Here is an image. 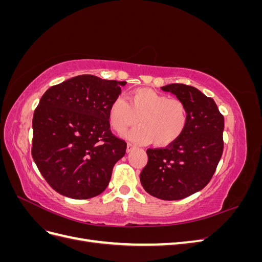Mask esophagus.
<instances>
[{
    "label": "esophagus",
    "mask_w": 262,
    "mask_h": 262,
    "mask_svg": "<svg viewBox=\"0 0 262 262\" xmlns=\"http://www.w3.org/2000/svg\"><path fill=\"white\" fill-rule=\"evenodd\" d=\"M136 148V146H134L133 144H131V143H128L126 144V153H130V152H132V150Z\"/></svg>",
    "instance_id": "34e87169"
}]
</instances>
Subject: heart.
<instances>
[{
	"mask_svg": "<svg viewBox=\"0 0 262 262\" xmlns=\"http://www.w3.org/2000/svg\"><path fill=\"white\" fill-rule=\"evenodd\" d=\"M124 98H116L109 107V122L118 133L136 125L126 139L141 144L153 142L156 146H167L177 141L188 124V109L179 99L150 89L133 91Z\"/></svg>",
	"mask_w": 262,
	"mask_h": 262,
	"instance_id": "b5f03b06",
	"label": "heart"
}]
</instances>
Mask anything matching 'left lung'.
<instances>
[{
	"instance_id": "left-lung-1",
	"label": "left lung",
	"mask_w": 262,
	"mask_h": 262,
	"mask_svg": "<svg viewBox=\"0 0 262 262\" xmlns=\"http://www.w3.org/2000/svg\"><path fill=\"white\" fill-rule=\"evenodd\" d=\"M188 109L182 136L164 148L147 149V164L140 180L144 190L162 200H180L209 184L223 153L224 117L212 98L193 86L168 84L162 87Z\"/></svg>"
}]
</instances>
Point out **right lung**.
<instances>
[{
  "label": "right lung",
  "instance_id": "obj_1",
  "mask_svg": "<svg viewBox=\"0 0 262 262\" xmlns=\"http://www.w3.org/2000/svg\"><path fill=\"white\" fill-rule=\"evenodd\" d=\"M125 82L78 75L47 91L33 118L31 155L52 189L72 199L105 191L126 143L110 131L109 107Z\"/></svg>",
  "mask_w": 262,
  "mask_h": 262
}]
</instances>
